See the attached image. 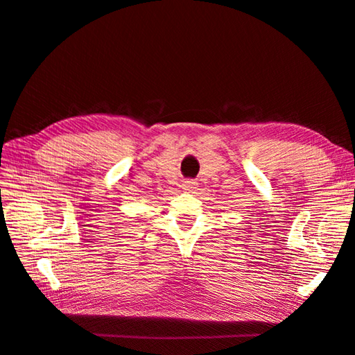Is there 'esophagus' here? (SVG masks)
<instances>
[{
  "mask_svg": "<svg viewBox=\"0 0 355 355\" xmlns=\"http://www.w3.org/2000/svg\"><path fill=\"white\" fill-rule=\"evenodd\" d=\"M184 189H185V191H189V192L196 191V189H197V182L192 180V179L185 180V182H184Z\"/></svg>",
  "mask_w": 355,
  "mask_h": 355,
  "instance_id": "obj_1",
  "label": "esophagus"
}]
</instances>
